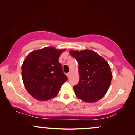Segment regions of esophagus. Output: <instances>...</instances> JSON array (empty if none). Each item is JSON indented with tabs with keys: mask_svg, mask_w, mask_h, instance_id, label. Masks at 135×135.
I'll return each mask as SVG.
<instances>
[{
	"mask_svg": "<svg viewBox=\"0 0 135 135\" xmlns=\"http://www.w3.org/2000/svg\"><path fill=\"white\" fill-rule=\"evenodd\" d=\"M66 75H67L68 78H69V77H70V75H71V73L70 72H69L67 74H66Z\"/></svg>",
	"mask_w": 135,
	"mask_h": 135,
	"instance_id": "obj_1",
	"label": "esophagus"
}]
</instances>
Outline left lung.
I'll use <instances>...</instances> for the list:
<instances>
[{"mask_svg":"<svg viewBox=\"0 0 135 135\" xmlns=\"http://www.w3.org/2000/svg\"><path fill=\"white\" fill-rule=\"evenodd\" d=\"M69 53L78 63L79 81L74 86L77 98L88 103L98 101L107 93L112 74L107 61L93 51L70 50Z\"/></svg>","mask_w":135,"mask_h":135,"instance_id":"1","label":"left lung"}]
</instances>
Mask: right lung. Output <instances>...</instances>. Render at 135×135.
<instances>
[{
    "label": "right lung",
    "mask_w": 135,
    "mask_h": 135,
    "mask_svg": "<svg viewBox=\"0 0 135 135\" xmlns=\"http://www.w3.org/2000/svg\"><path fill=\"white\" fill-rule=\"evenodd\" d=\"M66 49L46 47L28 54L21 66L25 89L38 101H47L58 95L68 79L58 58Z\"/></svg>",
    "instance_id": "add662e5"
}]
</instances>
